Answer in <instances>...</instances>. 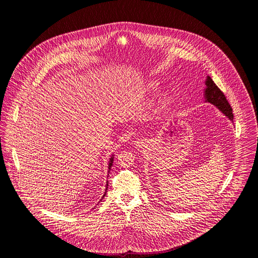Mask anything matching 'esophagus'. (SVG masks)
I'll list each match as a JSON object with an SVG mask.
<instances>
[{
	"instance_id": "obj_1",
	"label": "esophagus",
	"mask_w": 258,
	"mask_h": 258,
	"mask_svg": "<svg viewBox=\"0 0 258 258\" xmlns=\"http://www.w3.org/2000/svg\"><path fill=\"white\" fill-rule=\"evenodd\" d=\"M135 146L137 148H142L145 146V141L142 139H138L137 141H135Z\"/></svg>"
}]
</instances>
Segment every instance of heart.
<instances>
[{
    "instance_id": "obj_1",
    "label": "heart",
    "mask_w": 258,
    "mask_h": 258,
    "mask_svg": "<svg viewBox=\"0 0 258 258\" xmlns=\"http://www.w3.org/2000/svg\"><path fill=\"white\" fill-rule=\"evenodd\" d=\"M159 85H160V83L158 82V81H151L150 83H149V85H148V88H149V90H151V91H155V90H157L158 88H159ZM170 95L168 94V93H166L164 96H163V98H162V102H163V104H166V103H168L169 101H170Z\"/></svg>"
}]
</instances>
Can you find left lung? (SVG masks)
I'll use <instances>...</instances> for the list:
<instances>
[{
	"instance_id": "8db88e82",
	"label": "left lung",
	"mask_w": 258,
	"mask_h": 258,
	"mask_svg": "<svg viewBox=\"0 0 258 258\" xmlns=\"http://www.w3.org/2000/svg\"><path fill=\"white\" fill-rule=\"evenodd\" d=\"M204 98L206 99V101L216 105L226 117H228L231 121H233L232 107L230 106L229 102L227 101L224 94L221 92V89L215 84V82L210 76H207V79H206V89H205Z\"/></svg>"
}]
</instances>
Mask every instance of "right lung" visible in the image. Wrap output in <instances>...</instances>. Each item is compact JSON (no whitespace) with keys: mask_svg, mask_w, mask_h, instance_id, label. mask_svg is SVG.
Segmentation results:
<instances>
[{"mask_svg":"<svg viewBox=\"0 0 258 258\" xmlns=\"http://www.w3.org/2000/svg\"><path fill=\"white\" fill-rule=\"evenodd\" d=\"M112 163H113V157H111L110 160H109V170H110L111 166H112ZM107 187H108V184H106V188H105V192H104V195H103V197H105V195H106V190H107ZM102 199V198H101ZM101 201V200H100Z\"/></svg>","mask_w":258,"mask_h":258,"instance_id":"1","label":"right lung"}]
</instances>
